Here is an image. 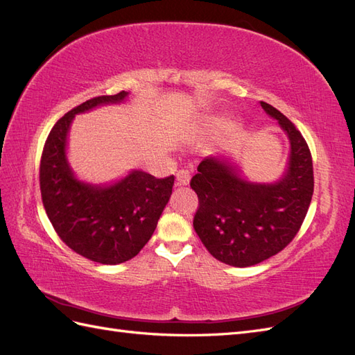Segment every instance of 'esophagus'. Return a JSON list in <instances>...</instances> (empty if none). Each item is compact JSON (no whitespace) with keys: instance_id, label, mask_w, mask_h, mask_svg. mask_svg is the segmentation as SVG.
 <instances>
[{"instance_id":"obj_1","label":"esophagus","mask_w":355,"mask_h":355,"mask_svg":"<svg viewBox=\"0 0 355 355\" xmlns=\"http://www.w3.org/2000/svg\"><path fill=\"white\" fill-rule=\"evenodd\" d=\"M189 180H191L189 171L179 170L178 173H176V185L178 187H187L189 184Z\"/></svg>"}]
</instances>
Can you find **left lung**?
<instances>
[{"mask_svg":"<svg viewBox=\"0 0 355 355\" xmlns=\"http://www.w3.org/2000/svg\"><path fill=\"white\" fill-rule=\"evenodd\" d=\"M261 106L288 139L284 173L271 184L252 182L231 155L216 154L204 158L191 179L200 201L196 232L213 257L237 268L282 252L297 234L314 192L313 158L305 139L274 106Z\"/></svg>","mask_w":355,"mask_h":355,"instance_id":"left-lung-1","label":"left lung"}]
</instances>
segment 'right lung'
<instances>
[{
  "mask_svg": "<svg viewBox=\"0 0 355 355\" xmlns=\"http://www.w3.org/2000/svg\"><path fill=\"white\" fill-rule=\"evenodd\" d=\"M128 92L99 96L75 106L51 128L40 166V188L47 216L73 252L103 265L132 259L153 237L171 196L175 178L157 179L132 170L111 184L77 178L68 159V135L77 114L120 105Z\"/></svg>",
  "mask_w": 355,
  "mask_h": 355,
  "instance_id": "1",
  "label": "right lung"
}]
</instances>
